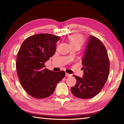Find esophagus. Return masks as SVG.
<instances>
[{
	"label": "esophagus",
	"instance_id": "1",
	"mask_svg": "<svg viewBox=\"0 0 124 124\" xmlns=\"http://www.w3.org/2000/svg\"><path fill=\"white\" fill-rule=\"evenodd\" d=\"M65 76H67V77H70V76H71V75L69 74V73H65Z\"/></svg>",
	"mask_w": 124,
	"mask_h": 124
}]
</instances>
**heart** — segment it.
<instances>
[{"instance_id":"obj_1","label":"heart","mask_w":124,"mask_h":124,"mask_svg":"<svg viewBox=\"0 0 124 124\" xmlns=\"http://www.w3.org/2000/svg\"><path fill=\"white\" fill-rule=\"evenodd\" d=\"M68 39H69V44L71 46H81L84 41L83 37L80 35H79V34H75V35L70 36Z\"/></svg>"}]
</instances>
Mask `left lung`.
<instances>
[{
    "label": "left lung",
    "instance_id": "left-lung-1",
    "mask_svg": "<svg viewBox=\"0 0 124 124\" xmlns=\"http://www.w3.org/2000/svg\"><path fill=\"white\" fill-rule=\"evenodd\" d=\"M82 57L83 78L76 75V85L71 88L73 95L83 99H91L103 87L109 73L110 63L106 47L99 39L88 37Z\"/></svg>",
    "mask_w": 124,
    "mask_h": 124
}]
</instances>
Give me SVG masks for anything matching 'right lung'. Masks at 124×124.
<instances>
[{"instance_id":"right-lung-1","label":"right lung","mask_w":124,"mask_h":124,"mask_svg":"<svg viewBox=\"0 0 124 124\" xmlns=\"http://www.w3.org/2000/svg\"><path fill=\"white\" fill-rule=\"evenodd\" d=\"M60 38L52 34H37L26 39L18 52L16 68L20 83L35 98L49 96L65 76L64 71L54 72L45 65L55 54Z\"/></svg>"}]
</instances>
